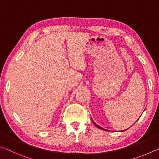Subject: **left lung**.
I'll list each match as a JSON object with an SVG mask.
<instances>
[{
  "mask_svg": "<svg viewBox=\"0 0 159 159\" xmlns=\"http://www.w3.org/2000/svg\"><path fill=\"white\" fill-rule=\"evenodd\" d=\"M92 121H93V123H94V124H95V126H96V127H98V128H99V129H102V130H105V129H103V128H101V127H99V126H98V125H97V124H96V123H95V122H94V121H93V120H92Z\"/></svg>",
  "mask_w": 159,
  "mask_h": 159,
  "instance_id": "8db88e82",
  "label": "left lung"
}]
</instances>
